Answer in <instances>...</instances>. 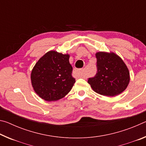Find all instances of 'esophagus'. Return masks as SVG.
<instances>
[{
  "instance_id": "esophagus-1",
  "label": "esophagus",
  "mask_w": 146,
  "mask_h": 146,
  "mask_svg": "<svg viewBox=\"0 0 146 146\" xmlns=\"http://www.w3.org/2000/svg\"><path fill=\"white\" fill-rule=\"evenodd\" d=\"M75 73L76 74V75L80 76V77H83L82 70H75Z\"/></svg>"
}]
</instances>
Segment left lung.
<instances>
[{
    "instance_id": "8db88e82",
    "label": "left lung",
    "mask_w": 146,
    "mask_h": 146,
    "mask_svg": "<svg viewBox=\"0 0 146 146\" xmlns=\"http://www.w3.org/2000/svg\"><path fill=\"white\" fill-rule=\"evenodd\" d=\"M97 73L88 79L94 91L107 97L120 95L127 88L129 71L124 62L115 53L100 51L95 54Z\"/></svg>"
}]
</instances>
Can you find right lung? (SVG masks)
I'll list each match as a JSON object with an SVG mask.
<instances>
[{
	"mask_svg": "<svg viewBox=\"0 0 146 146\" xmlns=\"http://www.w3.org/2000/svg\"><path fill=\"white\" fill-rule=\"evenodd\" d=\"M70 55L49 51L39 59L31 71L33 90L41 98L51 102L65 97L72 89L75 78L69 61Z\"/></svg>",
	"mask_w": 146,
	"mask_h": 146,
	"instance_id": "right-lung-1",
	"label": "right lung"
}]
</instances>
